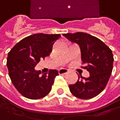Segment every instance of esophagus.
<instances>
[{
  "label": "esophagus",
  "instance_id": "1",
  "mask_svg": "<svg viewBox=\"0 0 120 120\" xmlns=\"http://www.w3.org/2000/svg\"><path fill=\"white\" fill-rule=\"evenodd\" d=\"M68 73V71L67 69H66V68H60L59 70V73L61 74V75H62V74H66Z\"/></svg>",
  "mask_w": 120,
  "mask_h": 120
}]
</instances>
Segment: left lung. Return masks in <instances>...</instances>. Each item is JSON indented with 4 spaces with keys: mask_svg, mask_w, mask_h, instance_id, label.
<instances>
[{
    "mask_svg": "<svg viewBox=\"0 0 120 120\" xmlns=\"http://www.w3.org/2000/svg\"><path fill=\"white\" fill-rule=\"evenodd\" d=\"M67 39L77 43L81 52L82 68L88 71V78L79 76L77 82L69 85L71 93L78 98L90 99L106 87L113 68L112 50L98 38L85 32L64 34Z\"/></svg>",
    "mask_w": 120,
    "mask_h": 120,
    "instance_id": "obj_1",
    "label": "left lung"
}]
</instances>
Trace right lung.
Returning <instances> with one entry per match:
<instances>
[{"label": "right lung", "mask_w": 120, "mask_h": 120, "mask_svg": "<svg viewBox=\"0 0 120 120\" xmlns=\"http://www.w3.org/2000/svg\"><path fill=\"white\" fill-rule=\"evenodd\" d=\"M60 34H34L20 41L8 52L7 66L10 80L24 97L37 100L49 93L57 70L50 69L41 74L34 67L40 59L49 56L53 44Z\"/></svg>", "instance_id": "right-lung-1"}]
</instances>
